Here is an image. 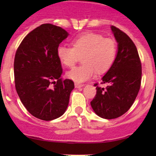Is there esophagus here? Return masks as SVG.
<instances>
[{"label":"esophagus","instance_id":"esophagus-1","mask_svg":"<svg viewBox=\"0 0 156 156\" xmlns=\"http://www.w3.org/2000/svg\"><path fill=\"white\" fill-rule=\"evenodd\" d=\"M75 86L76 88H80V87H83V86H84V84H79V83H75Z\"/></svg>","mask_w":156,"mask_h":156}]
</instances>
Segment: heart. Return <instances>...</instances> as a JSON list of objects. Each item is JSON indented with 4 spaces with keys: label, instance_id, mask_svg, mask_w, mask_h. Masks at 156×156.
<instances>
[{
    "label": "heart",
    "instance_id": "b5f03b06",
    "mask_svg": "<svg viewBox=\"0 0 156 156\" xmlns=\"http://www.w3.org/2000/svg\"><path fill=\"white\" fill-rule=\"evenodd\" d=\"M72 45H59L57 56L61 63L66 67L73 66L80 56H82L83 63L66 73L68 78L76 82H84L90 79L97 71L99 73L107 72L117 56L115 41L98 33L81 34L72 39Z\"/></svg>",
    "mask_w": 156,
    "mask_h": 156
}]
</instances>
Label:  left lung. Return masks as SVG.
Wrapping results in <instances>:
<instances>
[{"label":"left lung","instance_id":"8db88e82","mask_svg":"<svg viewBox=\"0 0 156 156\" xmlns=\"http://www.w3.org/2000/svg\"><path fill=\"white\" fill-rule=\"evenodd\" d=\"M112 30L118 42L115 61L102 78L106 88L94 84L97 94L90 102L96 114L106 119L122 116L131 107L141 84L142 66L137 49L127 34L115 26Z\"/></svg>","mask_w":156,"mask_h":156}]
</instances>
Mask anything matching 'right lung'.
<instances>
[{"label":"right lung","mask_w":156,"mask_h":156,"mask_svg":"<svg viewBox=\"0 0 156 156\" xmlns=\"http://www.w3.org/2000/svg\"><path fill=\"white\" fill-rule=\"evenodd\" d=\"M68 32L46 23L29 32L17 48L14 59L16 92L33 116L51 121L63 115L68 107L74 82L60 78L61 62L57 56L59 44Z\"/></svg>","instance_id":"right-lung-1"}]
</instances>
